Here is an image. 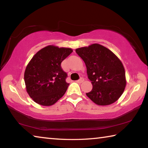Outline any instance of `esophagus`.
Masks as SVG:
<instances>
[{"instance_id":"34e87169","label":"esophagus","mask_w":148,"mask_h":148,"mask_svg":"<svg viewBox=\"0 0 148 148\" xmlns=\"http://www.w3.org/2000/svg\"><path fill=\"white\" fill-rule=\"evenodd\" d=\"M84 81V79L83 78V77H81V78H80L79 79H78V80H77V81H76L77 83H82V82H83Z\"/></svg>"}]
</instances>
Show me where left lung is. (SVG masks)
Instances as JSON below:
<instances>
[{"mask_svg": "<svg viewBox=\"0 0 148 148\" xmlns=\"http://www.w3.org/2000/svg\"><path fill=\"white\" fill-rule=\"evenodd\" d=\"M86 65L88 78L92 89L86 93L99 106H106L117 101L127 84L125 71L120 59L107 47L99 44L76 49Z\"/></svg>", "mask_w": 148, "mask_h": 148, "instance_id": "8db88e82", "label": "left lung"}]
</instances>
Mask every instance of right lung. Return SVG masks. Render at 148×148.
<instances>
[{"label":"right lung","mask_w":148,"mask_h":148,"mask_svg":"<svg viewBox=\"0 0 148 148\" xmlns=\"http://www.w3.org/2000/svg\"><path fill=\"white\" fill-rule=\"evenodd\" d=\"M72 51L69 47L49 45L32 57L25 69L24 80L27 93L36 103L51 106L64 95L69 84L61 64Z\"/></svg>","instance_id":"right-lung-1"}]
</instances>
